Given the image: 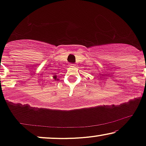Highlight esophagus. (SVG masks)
<instances>
[{
  "instance_id": "34e87169",
  "label": "esophagus",
  "mask_w": 146,
  "mask_h": 146,
  "mask_svg": "<svg viewBox=\"0 0 146 146\" xmlns=\"http://www.w3.org/2000/svg\"><path fill=\"white\" fill-rule=\"evenodd\" d=\"M70 66H74V64H71Z\"/></svg>"
}]
</instances>
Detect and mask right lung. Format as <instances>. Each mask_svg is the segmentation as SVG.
<instances>
[{
    "instance_id": "right-lung-1",
    "label": "right lung",
    "mask_w": 146,
    "mask_h": 146,
    "mask_svg": "<svg viewBox=\"0 0 146 146\" xmlns=\"http://www.w3.org/2000/svg\"><path fill=\"white\" fill-rule=\"evenodd\" d=\"M54 78L55 80H56V76H54Z\"/></svg>"
}]
</instances>
